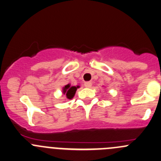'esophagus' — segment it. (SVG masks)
<instances>
[{
	"mask_svg": "<svg viewBox=\"0 0 161 161\" xmlns=\"http://www.w3.org/2000/svg\"><path fill=\"white\" fill-rule=\"evenodd\" d=\"M84 86H85L86 88H90L91 86H92V82H86L85 84H84Z\"/></svg>",
	"mask_w": 161,
	"mask_h": 161,
	"instance_id": "obj_1",
	"label": "esophagus"
}]
</instances>
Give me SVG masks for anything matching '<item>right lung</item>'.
<instances>
[{"label": "right lung", "instance_id": "right-lung-1", "mask_svg": "<svg viewBox=\"0 0 161 161\" xmlns=\"http://www.w3.org/2000/svg\"><path fill=\"white\" fill-rule=\"evenodd\" d=\"M80 87L79 86H72L71 84H68L62 88V95L65 96L68 99H72L75 96L77 89Z\"/></svg>", "mask_w": 161, "mask_h": 161}]
</instances>
